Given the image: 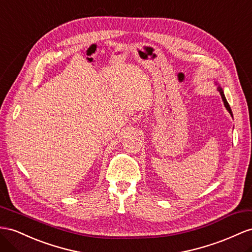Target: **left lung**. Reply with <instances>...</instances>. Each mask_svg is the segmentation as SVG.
I'll use <instances>...</instances> for the list:
<instances>
[{
  "instance_id": "obj_1",
  "label": "left lung",
  "mask_w": 252,
  "mask_h": 252,
  "mask_svg": "<svg viewBox=\"0 0 252 252\" xmlns=\"http://www.w3.org/2000/svg\"><path fill=\"white\" fill-rule=\"evenodd\" d=\"M218 92L220 93V95H221V98H222V101H223V103H224V106H225V108L228 109L229 111V113L231 114V116H232V111H231V107H230V105H229V103H228V101H227V99H225V96H224V94H223V92H222V89L220 88V87H218Z\"/></svg>"
}]
</instances>
